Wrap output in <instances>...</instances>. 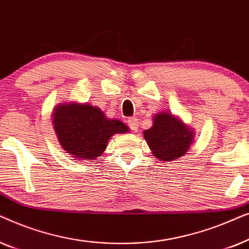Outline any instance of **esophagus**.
<instances>
[{
  "instance_id": "obj_1",
  "label": "esophagus",
  "mask_w": 249,
  "mask_h": 249,
  "mask_svg": "<svg viewBox=\"0 0 249 249\" xmlns=\"http://www.w3.org/2000/svg\"><path fill=\"white\" fill-rule=\"evenodd\" d=\"M127 122H128V125L132 129V130H134V131H137L138 130L139 121H138L137 118H129L128 120H127Z\"/></svg>"
}]
</instances>
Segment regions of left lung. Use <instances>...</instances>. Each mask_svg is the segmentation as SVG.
I'll return each instance as SVG.
<instances>
[{
	"label": "left lung",
	"mask_w": 249,
	"mask_h": 249,
	"mask_svg": "<svg viewBox=\"0 0 249 249\" xmlns=\"http://www.w3.org/2000/svg\"><path fill=\"white\" fill-rule=\"evenodd\" d=\"M144 138L156 159L171 162L188 152L195 131L170 111H161L153 115V125L144 131Z\"/></svg>",
	"instance_id": "8db88e82"
}]
</instances>
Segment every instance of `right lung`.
Segmentation results:
<instances>
[{
  "instance_id": "obj_1",
  "label": "right lung",
  "mask_w": 249,
  "mask_h": 249,
  "mask_svg": "<svg viewBox=\"0 0 249 249\" xmlns=\"http://www.w3.org/2000/svg\"><path fill=\"white\" fill-rule=\"evenodd\" d=\"M52 124L62 148L79 161L100 158L112 136L129 131L119 119L107 118L100 107L79 102L56 105Z\"/></svg>"
}]
</instances>
